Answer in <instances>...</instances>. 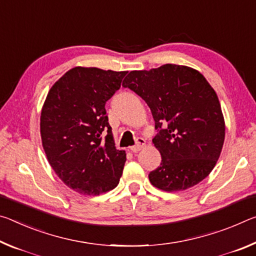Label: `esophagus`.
Instances as JSON below:
<instances>
[{
  "mask_svg": "<svg viewBox=\"0 0 256 256\" xmlns=\"http://www.w3.org/2000/svg\"><path fill=\"white\" fill-rule=\"evenodd\" d=\"M145 143H146V142H145L144 138H142V137L137 138L136 145L132 146V148H130V152H132V153H136V152H138V150H140L143 148L144 146H145Z\"/></svg>",
  "mask_w": 256,
  "mask_h": 256,
  "instance_id": "obj_1",
  "label": "esophagus"
}]
</instances>
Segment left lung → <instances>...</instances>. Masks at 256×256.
Returning a JSON list of instances; mask_svg holds the SVG:
<instances>
[{
    "label": "left lung",
    "instance_id": "left-lung-1",
    "mask_svg": "<svg viewBox=\"0 0 256 256\" xmlns=\"http://www.w3.org/2000/svg\"><path fill=\"white\" fill-rule=\"evenodd\" d=\"M124 82L145 100L156 122L153 144L162 161L150 172V184L177 192L206 178L220 156L226 127L219 98L203 74L168 64L130 71Z\"/></svg>",
    "mask_w": 256,
    "mask_h": 256
}]
</instances>
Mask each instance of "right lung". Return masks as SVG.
<instances>
[{"instance_id": "right-lung-1", "label": "right lung", "mask_w": 256, "mask_h": 256, "mask_svg": "<svg viewBox=\"0 0 256 256\" xmlns=\"http://www.w3.org/2000/svg\"><path fill=\"white\" fill-rule=\"evenodd\" d=\"M127 71L76 66L54 84L40 114V136L54 172L71 190L100 195L118 186L126 152L116 148L106 103Z\"/></svg>"}]
</instances>
